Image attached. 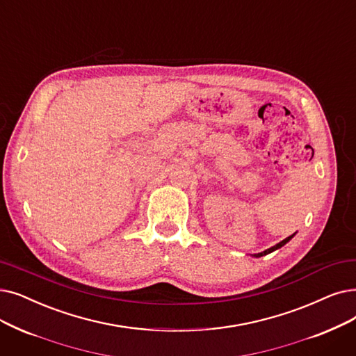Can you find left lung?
Wrapping results in <instances>:
<instances>
[{
    "label": "left lung",
    "instance_id": "left-lung-1",
    "mask_svg": "<svg viewBox=\"0 0 356 356\" xmlns=\"http://www.w3.org/2000/svg\"><path fill=\"white\" fill-rule=\"evenodd\" d=\"M292 237H293V234H292V236H289V237H286V238H285V240H282L281 243H277L276 245L270 247V249H268V250H265V252H261V253H256V254H253V256H254V257H260V256H265V254H268V253H272V252H275L276 249H280V247H282L284 244H286Z\"/></svg>",
    "mask_w": 356,
    "mask_h": 356
}]
</instances>
